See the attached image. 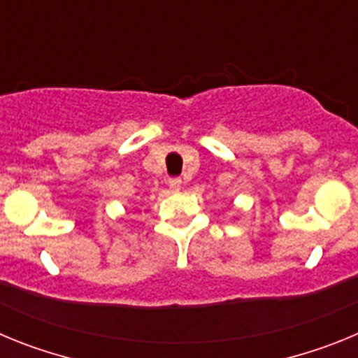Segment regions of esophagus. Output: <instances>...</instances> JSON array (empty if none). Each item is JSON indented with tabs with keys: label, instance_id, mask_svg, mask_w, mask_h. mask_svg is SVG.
<instances>
[{
	"label": "esophagus",
	"instance_id": "esophagus-1",
	"mask_svg": "<svg viewBox=\"0 0 358 358\" xmlns=\"http://www.w3.org/2000/svg\"><path fill=\"white\" fill-rule=\"evenodd\" d=\"M181 185H182V181H181V179H179V177H172V179H170V181H169V186L173 189V192H177V189H181Z\"/></svg>",
	"mask_w": 358,
	"mask_h": 358
}]
</instances>
